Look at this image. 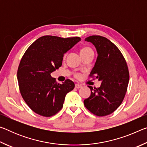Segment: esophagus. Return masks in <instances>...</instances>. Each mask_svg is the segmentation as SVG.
<instances>
[{
  "label": "esophagus",
  "instance_id": "34e87169",
  "mask_svg": "<svg viewBox=\"0 0 147 147\" xmlns=\"http://www.w3.org/2000/svg\"><path fill=\"white\" fill-rule=\"evenodd\" d=\"M82 87V84H75V88H80Z\"/></svg>",
  "mask_w": 147,
  "mask_h": 147
}]
</instances>
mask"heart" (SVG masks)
Returning a JSON list of instances; mask_svg holds the SVG:
<instances>
[{"label":"heart","mask_w":147,"mask_h":147,"mask_svg":"<svg viewBox=\"0 0 147 147\" xmlns=\"http://www.w3.org/2000/svg\"><path fill=\"white\" fill-rule=\"evenodd\" d=\"M90 51H92V49L91 48H89V47H83V48H82L80 49V54H81V55H82V54H86V53H88V52H90ZM64 57H65V56H64ZM74 76H75L76 78H80L81 77L80 74H78V73L74 74Z\"/></svg>","instance_id":"obj_1"}]
</instances>
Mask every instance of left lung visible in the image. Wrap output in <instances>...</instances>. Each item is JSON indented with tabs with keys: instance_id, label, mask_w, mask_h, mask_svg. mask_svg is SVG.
I'll return each mask as SVG.
<instances>
[{
	"instance_id": "obj_1",
	"label": "left lung",
	"mask_w": 147,
	"mask_h": 147,
	"mask_svg": "<svg viewBox=\"0 0 147 147\" xmlns=\"http://www.w3.org/2000/svg\"><path fill=\"white\" fill-rule=\"evenodd\" d=\"M95 47L98 56L89 76L102 82L100 87L91 89L84 106L94 115L103 117L112 113L121 105L129 82L127 63L119 49L108 39L91 36L85 39Z\"/></svg>"
}]
</instances>
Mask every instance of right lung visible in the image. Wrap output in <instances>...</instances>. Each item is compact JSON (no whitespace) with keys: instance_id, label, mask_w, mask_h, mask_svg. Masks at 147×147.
I'll list each match as a JSON object with an SVG mask.
<instances>
[{"instance_id":"1","label":"right lung","mask_w":147,"mask_h":147,"mask_svg":"<svg viewBox=\"0 0 147 147\" xmlns=\"http://www.w3.org/2000/svg\"><path fill=\"white\" fill-rule=\"evenodd\" d=\"M80 40L79 37L44 36L34 41L24 54L17 80L24 100L35 113L49 117L62 108L65 97L74 89V84L69 79L58 84L51 74L61 66L63 54Z\"/></svg>"}]
</instances>
